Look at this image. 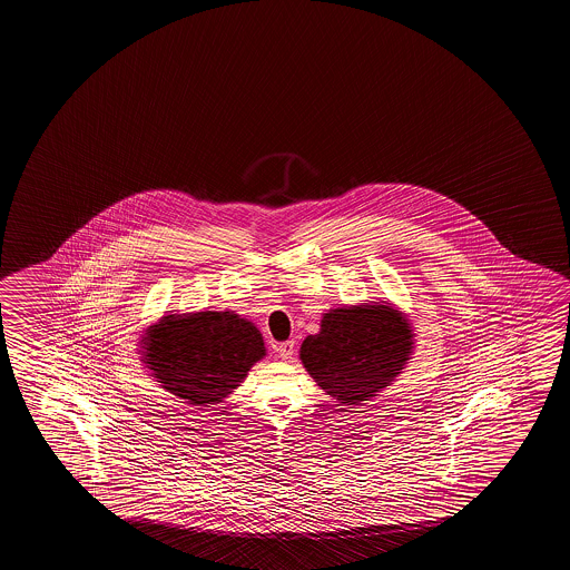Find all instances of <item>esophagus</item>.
Here are the masks:
<instances>
[{
	"label": "esophagus",
	"mask_w": 570,
	"mask_h": 570,
	"mask_svg": "<svg viewBox=\"0 0 570 570\" xmlns=\"http://www.w3.org/2000/svg\"><path fill=\"white\" fill-rule=\"evenodd\" d=\"M294 347H296V344H294L292 340H288V342H284V344L276 345V352H278L282 360H289V357L294 355Z\"/></svg>",
	"instance_id": "esophagus-1"
}]
</instances>
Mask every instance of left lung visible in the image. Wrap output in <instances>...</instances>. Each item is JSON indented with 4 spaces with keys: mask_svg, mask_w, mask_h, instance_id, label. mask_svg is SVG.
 Masks as SVG:
<instances>
[{
    "mask_svg": "<svg viewBox=\"0 0 570 570\" xmlns=\"http://www.w3.org/2000/svg\"><path fill=\"white\" fill-rule=\"evenodd\" d=\"M413 352V330L392 304L330 309L299 347L314 382L337 405H360L392 385Z\"/></svg>",
    "mask_w": 570,
    "mask_h": 570,
    "instance_id": "left-lung-1",
    "label": "left lung"
}]
</instances>
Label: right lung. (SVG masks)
<instances>
[{"mask_svg": "<svg viewBox=\"0 0 570 570\" xmlns=\"http://www.w3.org/2000/svg\"><path fill=\"white\" fill-rule=\"evenodd\" d=\"M142 342V362L155 382L203 407L228 397L266 355L258 327L234 312L163 316Z\"/></svg>", "mask_w": 570, "mask_h": 570, "instance_id": "obj_1", "label": "right lung"}]
</instances>
